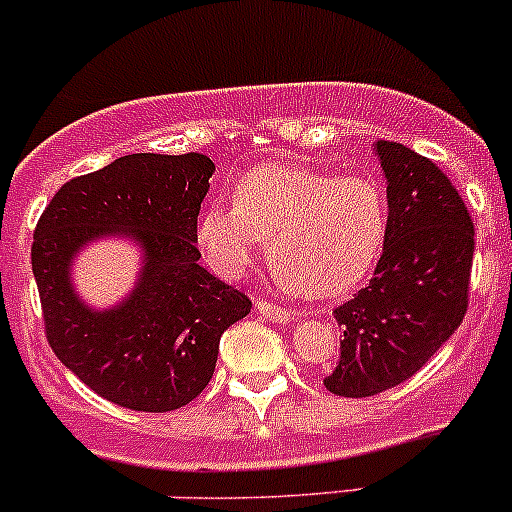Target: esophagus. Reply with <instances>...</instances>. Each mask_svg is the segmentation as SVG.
Listing matches in <instances>:
<instances>
[{
	"instance_id": "34e87169",
	"label": "esophagus",
	"mask_w": 512,
	"mask_h": 512,
	"mask_svg": "<svg viewBox=\"0 0 512 512\" xmlns=\"http://www.w3.org/2000/svg\"><path fill=\"white\" fill-rule=\"evenodd\" d=\"M255 309L260 312V317L270 319V322H277V324H287L294 319V312H289L285 307H277V304L272 302H265V299H257Z\"/></svg>"
}]
</instances>
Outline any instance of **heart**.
<instances>
[{
  "instance_id": "obj_1",
  "label": "heart",
  "mask_w": 512,
  "mask_h": 512,
  "mask_svg": "<svg viewBox=\"0 0 512 512\" xmlns=\"http://www.w3.org/2000/svg\"><path fill=\"white\" fill-rule=\"evenodd\" d=\"M282 287L307 297H342L379 262L389 237V195L371 175L297 165H262L198 220V247L218 275H245L265 250Z\"/></svg>"
}]
</instances>
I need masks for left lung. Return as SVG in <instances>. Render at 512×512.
I'll return each mask as SVG.
<instances>
[{"mask_svg":"<svg viewBox=\"0 0 512 512\" xmlns=\"http://www.w3.org/2000/svg\"><path fill=\"white\" fill-rule=\"evenodd\" d=\"M386 175L389 237L374 277L334 309L342 347L332 394L364 399L411 379L461 327L473 267V220L433 160L376 141Z\"/></svg>","mask_w":512,"mask_h":512,"instance_id":"left-lung-1","label":"left lung"}]
</instances>
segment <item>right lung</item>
<instances>
[{
	"label": "right lung",
	"instance_id": "1",
	"mask_svg": "<svg viewBox=\"0 0 512 512\" xmlns=\"http://www.w3.org/2000/svg\"><path fill=\"white\" fill-rule=\"evenodd\" d=\"M215 163L203 153H133L59 188L34 227L32 270L46 342L91 391L131 411H175L213 379L220 337L250 297L200 267L198 213ZM131 234L147 267L134 294L94 313L73 294L70 257Z\"/></svg>",
	"mask_w": 512,
	"mask_h": 512
}]
</instances>
